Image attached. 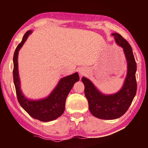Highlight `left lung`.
<instances>
[{
    "mask_svg": "<svg viewBox=\"0 0 148 148\" xmlns=\"http://www.w3.org/2000/svg\"><path fill=\"white\" fill-rule=\"evenodd\" d=\"M112 35L117 44L123 48L128 64L127 77L122 89L114 95H104L95 88L90 80L84 77L82 78L90 112L95 117L102 119H114L122 116L131 106L137 89L136 63L131 45L119 34Z\"/></svg>",
    "mask_w": 148,
    "mask_h": 148,
    "instance_id": "1",
    "label": "left lung"
}]
</instances>
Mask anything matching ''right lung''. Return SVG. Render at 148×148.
<instances>
[{
    "instance_id": "right-lung-1",
    "label": "right lung",
    "mask_w": 148,
    "mask_h": 148,
    "mask_svg": "<svg viewBox=\"0 0 148 148\" xmlns=\"http://www.w3.org/2000/svg\"><path fill=\"white\" fill-rule=\"evenodd\" d=\"M31 32V31H28L24 34L22 41L15 50L13 58L14 83L16 87L17 101L21 106L33 118L44 122L50 121L57 119L63 114L66 97L74 84L78 81L79 77L76 72L62 78L53 92L46 99L34 101L27 99L20 90L17 56L19 50Z\"/></svg>"
}]
</instances>
